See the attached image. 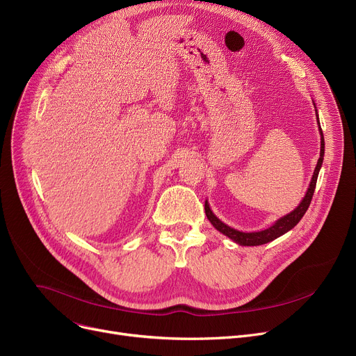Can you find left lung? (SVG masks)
Instances as JSON below:
<instances>
[{
  "mask_svg": "<svg viewBox=\"0 0 356 356\" xmlns=\"http://www.w3.org/2000/svg\"><path fill=\"white\" fill-rule=\"evenodd\" d=\"M316 120H317V124H319V117H317V109H316ZM319 131H321V157L319 160H317V164H316V168L313 172V177H312V181L309 184V189L306 192V196L303 197V200L300 202V204L298 207L290 212L289 215L280 218L278 220H275V223L273 227L264 229V231H258V232H241V231H236L231 227H228L227 223H223L220 219H218L213 212L211 211L209 208V203L208 200L204 202V212H207V216L208 219L211 220L212 225L219 231L222 232L223 235H227L228 238H231L234 242H236V244L239 245H244V247H255V245H263V244H267V242H271L274 241L275 238L284 235L286 232H289L290 229H293L298 222H300V219L303 218V215L306 213V211L309 209V204L312 202V197H313V193H314V188H316V181H317V176H319V170L322 167V163H323V156H325V138H323V133H322V128H321V124H319Z\"/></svg>",
  "mask_w": 356,
  "mask_h": 356,
  "instance_id": "obj_1",
  "label": "left lung"
}]
</instances>
